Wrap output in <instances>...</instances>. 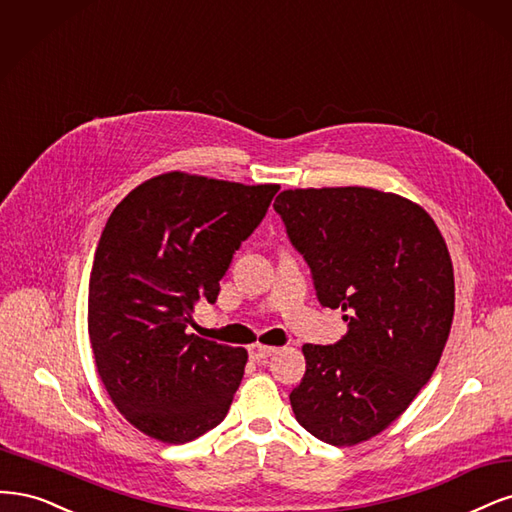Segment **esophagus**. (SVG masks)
I'll return each mask as SVG.
<instances>
[{
  "mask_svg": "<svg viewBox=\"0 0 512 512\" xmlns=\"http://www.w3.org/2000/svg\"><path fill=\"white\" fill-rule=\"evenodd\" d=\"M274 353H276L274 346H266V344H251V346H249V355H251V359H255V361L272 357Z\"/></svg>",
  "mask_w": 512,
  "mask_h": 512,
  "instance_id": "esophagus-1",
  "label": "esophagus"
}]
</instances>
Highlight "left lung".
<instances>
[{"label":"left lung","instance_id":"left-lung-1","mask_svg":"<svg viewBox=\"0 0 512 512\" xmlns=\"http://www.w3.org/2000/svg\"><path fill=\"white\" fill-rule=\"evenodd\" d=\"M274 210L317 300L349 323L336 344L302 346L293 415L315 438L353 447L381 434L432 378L453 323L451 255L430 214L395 193L289 189Z\"/></svg>","mask_w":512,"mask_h":512}]
</instances>
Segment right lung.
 Segmentation results:
<instances>
[{
  "instance_id": "right-lung-1",
  "label": "right lung",
  "mask_w": 512,
  "mask_h": 512,
  "mask_svg": "<svg viewBox=\"0 0 512 512\" xmlns=\"http://www.w3.org/2000/svg\"><path fill=\"white\" fill-rule=\"evenodd\" d=\"M278 189L170 172L112 210L89 278V338L110 400L146 436L185 444L232 406L249 355L187 327L197 302H217Z\"/></svg>"
}]
</instances>
